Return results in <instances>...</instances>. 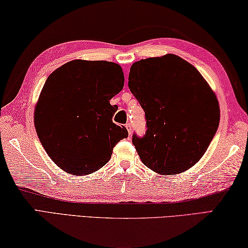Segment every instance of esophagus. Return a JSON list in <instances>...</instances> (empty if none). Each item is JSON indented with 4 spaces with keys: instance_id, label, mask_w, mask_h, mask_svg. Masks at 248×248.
Listing matches in <instances>:
<instances>
[{
    "instance_id": "esophagus-1",
    "label": "esophagus",
    "mask_w": 248,
    "mask_h": 248,
    "mask_svg": "<svg viewBox=\"0 0 248 248\" xmlns=\"http://www.w3.org/2000/svg\"><path fill=\"white\" fill-rule=\"evenodd\" d=\"M125 127H126V129H127L128 135L131 136V135H132V129H133V127H132V124H131V123H127L126 125H125Z\"/></svg>"
}]
</instances>
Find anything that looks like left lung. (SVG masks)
<instances>
[{"label":"left lung","mask_w":248,"mask_h":248,"mask_svg":"<svg viewBox=\"0 0 248 248\" xmlns=\"http://www.w3.org/2000/svg\"><path fill=\"white\" fill-rule=\"evenodd\" d=\"M128 87L148 127L145 137L133 136L141 162L166 175L195 166L220 122L218 99L202 74L180 56L166 54L134 63Z\"/></svg>","instance_id":"1"}]
</instances>
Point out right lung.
<instances>
[{"label": "right lung", "mask_w": 248, "mask_h": 248, "mask_svg": "<svg viewBox=\"0 0 248 248\" xmlns=\"http://www.w3.org/2000/svg\"><path fill=\"white\" fill-rule=\"evenodd\" d=\"M124 87L123 69L107 61L74 60L47 77L34 108V127L56 166L73 175L91 174L128 136L112 122L110 100Z\"/></svg>", "instance_id": "right-lung-1"}]
</instances>
